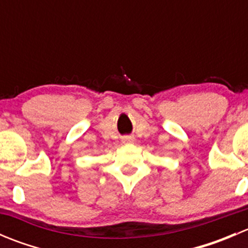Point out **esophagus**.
Here are the masks:
<instances>
[{
    "instance_id": "esophagus-1",
    "label": "esophagus",
    "mask_w": 248,
    "mask_h": 248,
    "mask_svg": "<svg viewBox=\"0 0 248 248\" xmlns=\"http://www.w3.org/2000/svg\"><path fill=\"white\" fill-rule=\"evenodd\" d=\"M127 140H128V141H132V140H134V138H131V137H129V138H127Z\"/></svg>"
}]
</instances>
